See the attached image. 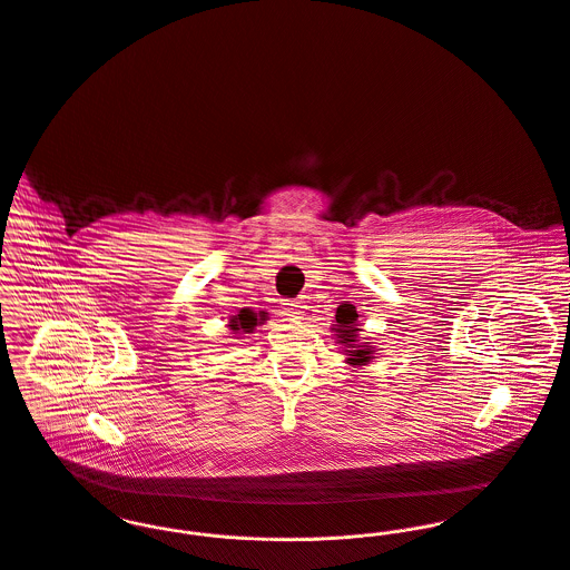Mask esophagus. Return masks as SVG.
Listing matches in <instances>:
<instances>
[{
	"label": "esophagus",
	"instance_id": "esophagus-1",
	"mask_svg": "<svg viewBox=\"0 0 570 570\" xmlns=\"http://www.w3.org/2000/svg\"><path fill=\"white\" fill-rule=\"evenodd\" d=\"M304 302H299V299H286L284 304H282V313L286 316H291V318H299V316L304 315Z\"/></svg>",
	"mask_w": 570,
	"mask_h": 570
}]
</instances>
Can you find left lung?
<instances>
[{"mask_svg":"<svg viewBox=\"0 0 570 570\" xmlns=\"http://www.w3.org/2000/svg\"><path fill=\"white\" fill-rule=\"evenodd\" d=\"M356 311L347 308V306H341L336 311V323L332 325V332H336V343H341L347 352V365L352 367H361V365H367L372 358H374V347L372 345H356L358 341V327H356Z\"/></svg>","mask_w":570,"mask_h":570,"instance_id":"left-lung-1","label":"left lung"}]
</instances>
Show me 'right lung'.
Segmentation results:
<instances>
[{
    "label": "right lung",
    "mask_w": 570,
    "mask_h": 570,
    "mask_svg": "<svg viewBox=\"0 0 570 570\" xmlns=\"http://www.w3.org/2000/svg\"><path fill=\"white\" fill-rule=\"evenodd\" d=\"M266 316L268 313H264V311L254 313L249 308H243L238 315L229 318V327L234 330V334H252L257 325H262L266 321Z\"/></svg>",
    "instance_id": "1"
}]
</instances>
